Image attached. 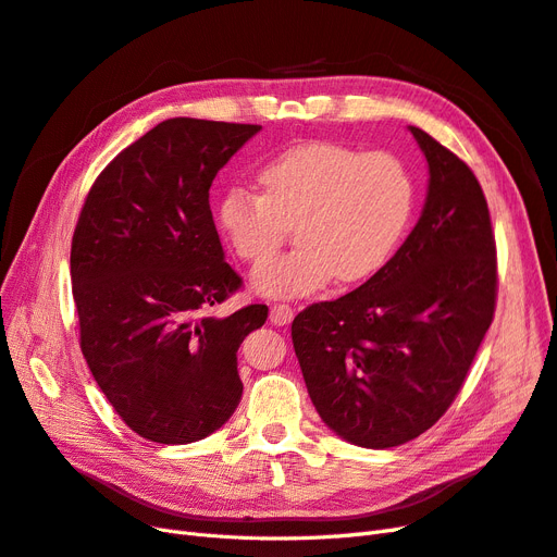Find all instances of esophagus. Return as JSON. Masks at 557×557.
Listing matches in <instances>:
<instances>
[{
  "label": "esophagus",
  "mask_w": 557,
  "mask_h": 557,
  "mask_svg": "<svg viewBox=\"0 0 557 557\" xmlns=\"http://www.w3.org/2000/svg\"><path fill=\"white\" fill-rule=\"evenodd\" d=\"M292 320H294V310L289 306L277 304L270 308V322H273L275 326H287Z\"/></svg>",
  "instance_id": "34e87169"
}]
</instances>
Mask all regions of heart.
Instances as JSON below:
<instances>
[{
  "label": "heart",
  "mask_w": 557,
  "mask_h": 557,
  "mask_svg": "<svg viewBox=\"0 0 557 557\" xmlns=\"http://www.w3.org/2000/svg\"><path fill=\"white\" fill-rule=\"evenodd\" d=\"M261 194L231 186L216 224L237 259L262 263L297 224L292 255L259 265L251 287L268 298H300L369 280L399 245L416 202L412 177L389 151L361 153L331 141H308L259 170Z\"/></svg>",
  "instance_id": "1"
}]
</instances>
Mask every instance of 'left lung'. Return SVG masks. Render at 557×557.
<instances>
[{
    "instance_id": "obj_1",
    "label": "left lung",
    "mask_w": 557,
    "mask_h": 557,
    "mask_svg": "<svg viewBox=\"0 0 557 557\" xmlns=\"http://www.w3.org/2000/svg\"><path fill=\"white\" fill-rule=\"evenodd\" d=\"M429 184L416 228L377 273L296 314L310 399L341 438L385 450L450 408L492 324L497 251L483 188L465 161L410 125Z\"/></svg>"
}]
</instances>
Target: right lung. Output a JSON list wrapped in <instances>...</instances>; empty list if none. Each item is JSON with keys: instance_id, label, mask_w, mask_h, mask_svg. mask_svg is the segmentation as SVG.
<instances>
[{"instance_id": "obj_1", "label": "right lung", "mask_w": 557, "mask_h": 557, "mask_svg": "<svg viewBox=\"0 0 557 557\" xmlns=\"http://www.w3.org/2000/svg\"><path fill=\"white\" fill-rule=\"evenodd\" d=\"M261 125L168 119L95 180L72 237V294L95 383L135 434L184 446L243 396L237 347L268 308L205 317L243 280L210 210L216 172Z\"/></svg>"}]
</instances>
